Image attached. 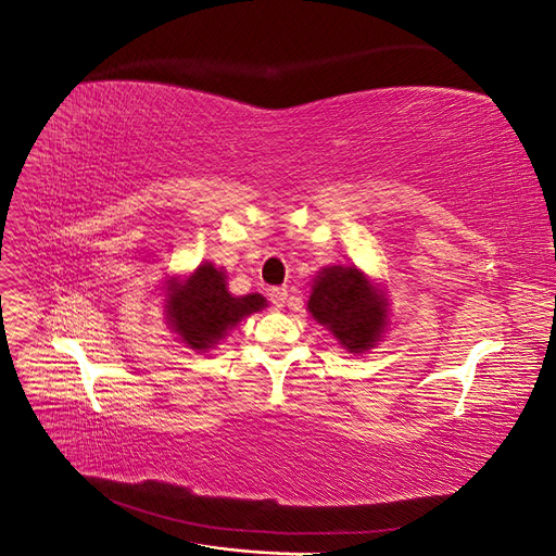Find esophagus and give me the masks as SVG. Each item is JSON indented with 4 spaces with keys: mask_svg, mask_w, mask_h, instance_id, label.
<instances>
[{
    "mask_svg": "<svg viewBox=\"0 0 556 556\" xmlns=\"http://www.w3.org/2000/svg\"><path fill=\"white\" fill-rule=\"evenodd\" d=\"M268 299H271L274 308H282L285 301H288V290H285V288H271V290H268Z\"/></svg>",
    "mask_w": 556,
    "mask_h": 556,
    "instance_id": "34e87169",
    "label": "esophagus"
}]
</instances>
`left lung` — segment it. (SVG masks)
Returning <instances> with one entry per match:
<instances>
[{"label":"left lung","mask_w":556,"mask_h":556,"mask_svg":"<svg viewBox=\"0 0 556 556\" xmlns=\"http://www.w3.org/2000/svg\"><path fill=\"white\" fill-rule=\"evenodd\" d=\"M390 308L384 285L348 264L319 268L306 306L315 323L352 355H364L382 341L390 329Z\"/></svg>","instance_id":"obj_1"}]
</instances>
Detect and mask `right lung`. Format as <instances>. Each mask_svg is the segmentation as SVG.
Here are the masks:
<instances>
[{
    "label": "right lung",
    "mask_w": 556,
    "mask_h": 556,
    "mask_svg": "<svg viewBox=\"0 0 556 556\" xmlns=\"http://www.w3.org/2000/svg\"><path fill=\"white\" fill-rule=\"evenodd\" d=\"M162 290L166 325L194 352L213 350L243 317L266 308L257 292L233 296L225 268L213 262H201L188 276H169Z\"/></svg>",
    "instance_id": "right-lung-1"
}]
</instances>
